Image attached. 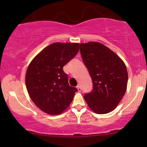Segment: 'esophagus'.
Masks as SVG:
<instances>
[{
	"label": "esophagus",
	"instance_id": "esophagus-1",
	"mask_svg": "<svg viewBox=\"0 0 147 147\" xmlns=\"http://www.w3.org/2000/svg\"><path fill=\"white\" fill-rule=\"evenodd\" d=\"M77 89H78V92L81 91V87H80V85H78V86H77Z\"/></svg>",
	"mask_w": 147,
	"mask_h": 147
}]
</instances>
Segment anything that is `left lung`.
Returning <instances> with one entry per match:
<instances>
[{
  "label": "left lung",
  "instance_id": "1",
  "mask_svg": "<svg viewBox=\"0 0 147 147\" xmlns=\"http://www.w3.org/2000/svg\"><path fill=\"white\" fill-rule=\"evenodd\" d=\"M82 59L93 82L84 100L94 113L107 114L117 107L126 91L128 72L117 54L99 42L80 43Z\"/></svg>",
  "mask_w": 147,
  "mask_h": 147
}]
</instances>
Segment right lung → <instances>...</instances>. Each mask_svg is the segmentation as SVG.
I'll list each match as a JSON object with an SVG mask.
<instances>
[{"label": "right lung", "instance_id": "obj_1", "mask_svg": "<svg viewBox=\"0 0 147 147\" xmlns=\"http://www.w3.org/2000/svg\"><path fill=\"white\" fill-rule=\"evenodd\" d=\"M78 43H52L39 52L26 71L27 92L33 103L49 115L69 107L78 90L69 85L63 67L79 51Z\"/></svg>", "mask_w": 147, "mask_h": 147}]
</instances>
